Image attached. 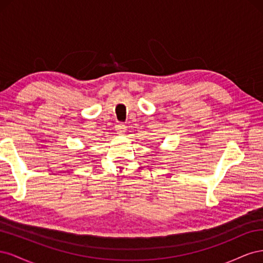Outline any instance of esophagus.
Returning <instances> with one entry per match:
<instances>
[{
    "label": "esophagus",
    "mask_w": 263,
    "mask_h": 263,
    "mask_svg": "<svg viewBox=\"0 0 263 263\" xmlns=\"http://www.w3.org/2000/svg\"><path fill=\"white\" fill-rule=\"evenodd\" d=\"M125 128L126 126L123 124V123H117L115 125V130L118 133V134H123L125 132Z\"/></svg>",
    "instance_id": "obj_1"
}]
</instances>
